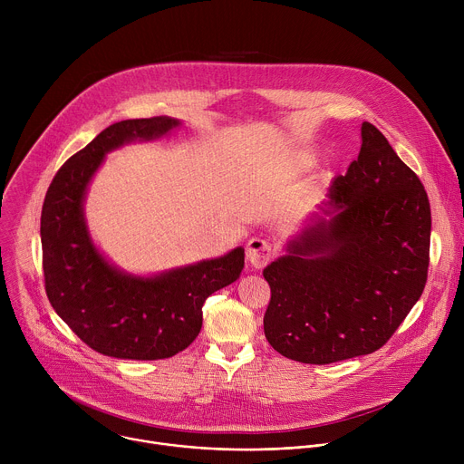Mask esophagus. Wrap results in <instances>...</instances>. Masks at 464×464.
Here are the masks:
<instances>
[{
	"label": "esophagus",
	"instance_id": "obj_1",
	"mask_svg": "<svg viewBox=\"0 0 464 464\" xmlns=\"http://www.w3.org/2000/svg\"><path fill=\"white\" fill-rule=\"evenodd\" d=\"M274 256V247L262 238H251L246 246V258L253 268H264Z\"/></svg>",
	"mask_w": 464,
	"mask_h": 464
}]
</instances>
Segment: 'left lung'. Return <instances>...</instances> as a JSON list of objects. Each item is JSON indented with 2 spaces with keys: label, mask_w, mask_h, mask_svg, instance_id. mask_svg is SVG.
Masks as SVG:
<instances>
[{
  "label": "left lung",
  "mask_w": 464,
  "mask_h": 464,
  "mask_svg": "<svg viewBox=\"0 0 464 464\" xmlns=\"http://www.w3.org/2000/svg\"><path fill=\"white\" fill-rule=\"evenodd\" d=\"M430 233L424 185L363 122L358 160L330 183L321 215L262 272L272 290L268 343L315 365L378 351L422 295Z\"/></svg>",
  "instance_id": "1"
}]
</instances>
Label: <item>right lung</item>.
Listing matches in <instances>:
<instances>
[{
  "label": "right lung",
  "mask_w": 464,
  "mask_h": 464,
  "mask_svg": "<svg viewBox=\"0 0 464 464\" xmlns=\"http://www.w3.org/2000/svg\"><path fill=\"white\" fill-rule=\"evenodd\" d=\"M179 126L172 117L115 122L65 161L45 194L40 237L45 292L54 312L93 351L121 360H163L187 349L202 328V306L235 283L244 247L158 276H131L92 240L84 200L108 152L152 141Z\"/></svg>",
  "instance_id": "obj_1"
}]
</instances>
